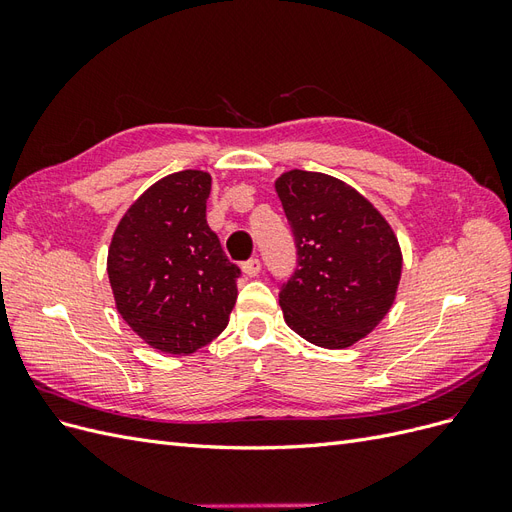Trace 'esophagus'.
Segmentation results:
<instances>
[{"instance_id":"esophagus-1","label":"esophagus","mask_w":512,"mask_h":512,"mask_svg":"<svg viewBox=\"0 0 512 512\" xmlns=\"http://www.w3.org/2000/svg\"><path fill=\"white\" fill-rule=\"evenodd\" d=\"M243 273L247 275V277H256L258 273H260V269H262V265H260V260L258 258H250L247 262H243Z\"/></svg>"}]
</instances>
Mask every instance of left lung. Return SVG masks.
Listing matches in <instances>:
<instances>
[{
	"label": "left lung",
	"instance_id": "left-lung-1",
	"mask_svg": "<svg viewBox=\"0 0 512 512\" xmlns=\"http://www.w3.org/2000/svg\"><path fill=\"white\" fill-rule=\"evenodd\" d=\"M299 269L280 292L288 327L342 350L374 331L395 303L404 256L384 215L342 179L292 168L275 179Z\"/></svg>",
	"mask_w": 512,
	"mask_h": 512
}]
</instances>
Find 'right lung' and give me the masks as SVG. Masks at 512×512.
Returning a JSON list of instances; mask_svg holds the SVG:
<instances>
[{
	"label": "right lung",
	"instance_id": "obj_1",
	"mask_svg": "<svg viewBox=\"0 0 512 512\" xmlns=\"http://www.w3.org/2000/svg\"><path fill=\"white\" fill-rule=\"evenodd\" d=\"M209 192L205 170L162 177L123 213L108 245L117 312L164 354L207 346L237 303L239 267L207 224Z\"/></svg>",
	"mask_w": 512,
	"mask_h": 512
}]
</instances>
